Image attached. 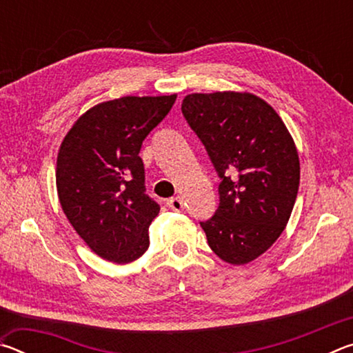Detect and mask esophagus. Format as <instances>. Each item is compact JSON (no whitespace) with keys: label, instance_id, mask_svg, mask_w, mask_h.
I'll list each match as a JSON object with an SVG mask.
<instances>
[{"label":"esophagus","instance_id":"34e87169","mask_svg":"<svg viewBox=\"0 0 353 353\" xmlns=\"http://www.w3.org/2000/svg\"><path fill=\"white\" fill-rule=\"evenodd\" d=\"M166 205H168L171 210H174V212H181V210H183V199L182 198H171V199H168L166 201Z\"/></svg>","mask_w":353,"mask_h":353}]
</instances>
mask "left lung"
Listing matches in <instances>:
<instances>
[{
	"label": "left lung",
	"mask_w": 353,
	"mask_h": 353,
	"mask_svg": "<svg viewBox=\"0 0 353 353\" xmlns=\"http://www.w3.org/2000/svg\"><path fill=\"white\" fill-rule=\"evenodd\" d=\"M188 126L219 177V205L201 221L221 260L244 265L270 249L294 207L301 166L276 110L250 93H194L182 101Z\"/></svg>",
	"instance_id": "obj_1"
}]
</instances>
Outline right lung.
Segmentation results:
<instances>
[{
    "instance_id": "1",
    "label": "right lung",
    "mask_w": 353,
    "mask_h": 353,
    "mask_svg": "<svg viewBox=\"0 0 353 353\" xmlns=\"http://www.w3.org/2000/svg\"><path fill=\"white\" fill-rule=\"evenodd\" d=\"M171 97H124L77 119L57 155L56 183L63 213L101 259L129 263L145 254L160 205L146 194L140 149L168 115Z\"/></svg>"
}]
</instances>
